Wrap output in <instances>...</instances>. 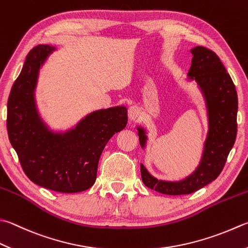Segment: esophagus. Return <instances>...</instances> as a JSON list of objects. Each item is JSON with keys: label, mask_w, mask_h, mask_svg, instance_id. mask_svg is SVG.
<instances>
[{"label": "esophagus", "mask_w": 248, "mask_h": 248, "mask_svg": "<svg viewBox=\"0 0 248 248\" xmlns=\"http://www.w3.org/2000/svg\"><path fill=\"white\" fill-rule=\"evenodd\" d=\"M128 119L130 121H133V122H135V121H138L140 119V110H139L138 107H136V106L129 107Z\"/></svg>", "instance_id": "1"}]
</instances>
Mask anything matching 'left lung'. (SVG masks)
Listing matches in <instances>:
<instances>
[{
    "instance_id": "left-lung-1",
    "label": "left lung",
    "mask_w": 248,
    "mask_h": 248,
    "mask_svg": "<svg viewBox=\"0 0 248 248\" xmlns=\"http://www.w3.org/2000/svg\"><path fill=\"white\" fill-rule=\"evenodd\" d=\"M192 62L186 80L195 82L206 107L208 130L202 156L193 172L181 180L157 179L140 164L141 179L148 188L168 195L190 194L217 178L236 138L237 94L231 77L218 56L203 46L190 50ZM139 142L146 148L147 129L137 126Z\"/></svg>"
}]
</instances>
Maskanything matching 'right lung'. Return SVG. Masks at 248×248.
Wrapping results in <instances>:
<instances>
[{"label":"right lung","mask_w":248,"mask_h":248,"mask_svg":"<svg viewBox=\"0 0 248 248\" xmlns=\"http://www.w3.org/2000/svg\"><path fill=\"white\" fill-rule=\"evenodd\" d=\"M56 50L40 44L30 50L7 102V133L25 174L35 185L62 193L90 189L102 150L127 124L124 106L93 111L66 130L50 129L37 109L40 69Z\"/></svg>","instance_id":"right-lung-1"}]
</instances>
